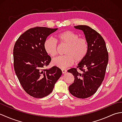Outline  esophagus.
<instances>
[{
    "label": "esophagus",
    "instance_id": "34e87169",
    "mask_svg": "<svg viewBox=\"0 0 122 122\" xmlns=\"http://www.w3.org/2000/svg\"><path fill=\"white\" fill-rule=\"evenodd\" d=\"M66 72H67V71L66 70H65V69H62V72L63 74L66 73Z\"/></svg>",
    "mask_w": 122,
    "mask_h": 122
}]
</instances>
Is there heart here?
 Segmentation results:
<instances>
[{"instance_id": "heart-1", "label": "heart", "mask_w": 122, "mask_h": 122, "mask_svg": "<svg viewBox=\"0 0 122 122\" xmlns=\"http://www.w3.org/2000/svg\"><path fill=\"white\" fill-rule=\"evenodd\" d=\"M62 45H66V55L54 58L52 64L59 68L65 69L73 65L75 62L82 61L89 51V44L86 39L80 38L79 35L71 31H65L57 36ZM44 49L48 55L54 57L58 54L57 41L52 38H49L44 42Z\"/></svg>"}]
</instances>
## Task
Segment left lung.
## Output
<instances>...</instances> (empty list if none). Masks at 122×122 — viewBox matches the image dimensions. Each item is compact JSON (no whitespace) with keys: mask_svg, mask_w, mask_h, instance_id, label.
I'll return each mask as SVG.
<instances>
[{"mask_svg":"<svg viewBox=\"0 0 122 122\" xmlns=\"http://www.w3.org/2000/svg\"><path fill=\"white\" fill-rule=\"evenodd\" d=\"M74 28L83 31L89 44V51L77 68L68 71L74 76V83L70 85L69 90L74 97L85 98L94 94L102 84L108 63V54L104 39L95 30L85 25Z\"/></svg>","mask_w":122,"mask_h":122,"instance_id":"1","label":"left lung"}]
</instances>
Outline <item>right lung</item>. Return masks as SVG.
<instances>
[{
    "mask_svg": "<svg viewBox=\"0 0 122 122\" xmlns=\"http://www.w3.org/2000/svg\"><path fill=\"white\" fill-rule=\"evenodd\" d=\"M58 28L36 27L27 30L15 42L13 55L15 73L23 89L30 96L42 98L50 94L62 75L56 66L45 69L51 60L44 42Z\"/></svg>",
    "mask_w": 122,
    "mask_h": 122,
    "instance_id": "obj_1",
    "label": "right lung"
}]
</instances>
